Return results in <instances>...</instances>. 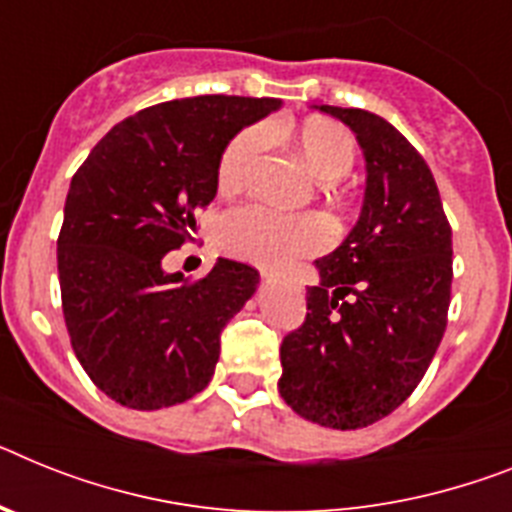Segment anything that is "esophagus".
I'll use <instances>...</instances> for the list:
<instances>
[{"instance_id": "obj_1", "label": "esophagus", "mask_w": 512, "mask_h": 512, "mask_svg": "<svg viewBox=\"0 0 512 512\" xmlns=\"http://www.w3.org/2000/svg\"><path fill=\"white\" fill-rule=\"evenodd\" d=\"M260 273H263V278H270V276H273V273H270V270H260Z\"/></svg>"}]
</instances>
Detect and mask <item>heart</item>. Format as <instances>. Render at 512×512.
I'll list each match as a JSON object with an SVG mask.
<instances>
[{"label": "heart", "instance_id": "heart-1", "mask_svg": "<svg viewBox=\"0 0 512 512\" xmlns=\"http://www.w3.org/2000/svg\"><path fill=\"white\" fill-rule=\"evenodd\" d=\"M270 145V127L252 124L234 135L218 161L221 192L242 190ZM296 145L322 182H338L356 161L351 132L330 119H307L296 130ZM218 247L260 265H291L330 244V226L320 216H289L268 205L249 203L229 210L216 231Z\"/></svg>", "mask_w": 512, "mask_h": 512}]
</instances>
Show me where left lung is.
<instances>
[{
  "mask_svg": "<svg viewBox=\"0 0 512 512\" xmlns=\"http://www.w3.org/2000/svg\"><path fill=\"white\" fill-rule=\"evenodd\" d=\"M367 158L362 216L317 260L307 317L281 343V398L333 429L375 424L422 382L448 325L453 231L419 150L377 114L320 106Z\"/></svg>",
  "mask_w": 512,
  "mask_h": 512,
  "instance_id": "8db88e82",
  "label": "left lung"
}]
</instances>
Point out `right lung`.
I'll return each mask as SVG.
<instances>
[{
  "instance_id": "right-lung-1",
  "label": "right lung",
  "mask_w": 512,
  "mask_h": 512,
  "mask_svg": "<svg viewBox=\"0 0 512 512\" xmlns=\"http://www.w3.org/2000/svg\"><path fill=\"white\" fill-rule=\"evenodd\" d=\"M278 98L197 96L114 124L75 171L57 239L72 351L96 388L140 411L184 403L213 377L221 333L257 270L218 257L190 281L163 273L218 190L223 148Z\"/></svg>"
}]
</instances>
